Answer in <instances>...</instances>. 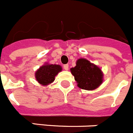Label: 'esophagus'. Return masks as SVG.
Segmentation results:
<instances>
[{"instance_id":"obj_1","label":"esophagus","mask_w":133,"mask_h":133,"mask_svg":"<svg viewBox=\"0 0 133 133\" xmlns=\"http://www.w3.org/2000/svg\"><path fill=\"white\" fill-rule=\"evenodd\" d=\"M63 69L65 70H68V69H69V65H68V64L63 65Z\"/></svg>"}]
</instances>
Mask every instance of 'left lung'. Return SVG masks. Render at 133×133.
Instances as JSON below:
<instances>
[{
	"mask_svg": "<svg viewBox=\"0 0 133 133\" xmlns=\"http://www.w3.org/2000/svg\"><path fill=\"white\" fill-rule=\"evenodd\" d=\"M79 88L92 90L102 83L103 74L98 66L86 59H79L74 68L70 69Z\"/></svg>",
	"mask_w": 133,
	"mask_h": 133,
	"instance_id": "left-lung-1",
	"label": "left lung"
}]
</instances>
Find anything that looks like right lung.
<instances>
[{
    "mask_svg": "<svg viewBox=\"0 0 133 133\" xmlns=\"http://www.w3.org/2000/svg\"><path fill=\"white\" fill-rule=\"evenodd\" d=\"M62 67L59 65H44L36 71L35 78L39 84L45 86L53 82L55 79V76L62 71Z\"/></svg>",
    "mask_w": 133,
    "mask_h": 133,
    "instance_id": "obj_1",
    "label": "right lung"
}]
</instances>
